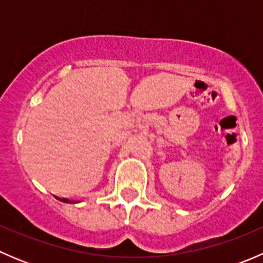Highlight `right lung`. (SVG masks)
Here are the masks:
<instances>
[{
	"instance_id": "obj_1",
	"label": "right lung",
	"mask_w": 263,
	"mask_h": 263,
	"mask_svg": "<svg viewBox=\"0 0 263 263\" xmlns=\"http://www.w3.org/2000/svg\"><path fill=\"white\" fill-rule=\"evenodd\" d=\"M58 200L62 201V202H70V203H75L76 202V201H70V200H67V198H58Z\"/></svg>"
}]
</instances>
